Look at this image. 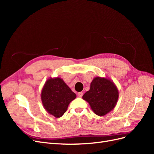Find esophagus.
Wrapping results in <instances>:
<instances>
[{"instance_id":"34e87169","label":"esophagus","mask_w":154,"mask_h":154,"mask_svg":"<svg viewBox=\"0 0 154 154\" xmlns=\"http://www.w3.org/2000/svg\"><path fill=\"white\" fill-rule=\"evenodd\" d=\"M77 95H78V97H82V96H83V92H78Z\"/></svg>"}]
</instances>
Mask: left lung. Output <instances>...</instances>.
I'll use <instances>...</instances> for the list:
<instances>
[{
	"instance_id": "left-lung-1",
	"label": "left lung",
	"mask_w": 154,
	"mask_h": 154,
	"mask_svg": "<svg viewBox=\"0 0 154 154\" xmlns=\"http://www.w3.org/2000/svg\"><path fill=\"white\" fill-rule=\"evenodd\" d=\"M118 97V89L114 83L110 79L98 76L93 79L90 90L82 98L88 102L96 115L103 116L115 108Z\"/></svg>"
}]
</instances>
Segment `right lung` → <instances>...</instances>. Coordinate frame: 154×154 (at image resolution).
Instances as JSON below:
<instances>
[{
  "label": "right lung",
  "instance_id": "right-lung-1",
  "mask_svg": "<svg viewBox=\"0 0 154 154\" xmlns=\"http://www.w3.org/2000/svg\"><path fill=\"white\" fill-rule=\"evenodd\" d=\"M76 95L62 78H50L45 82L41 92V100L45 110L55 118L62 117L69 104Z\"/></svg>",
  "mask_w": 154,
  "mask_h": 154
}]
</instances>
